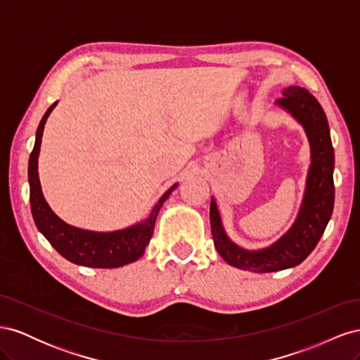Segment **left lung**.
<instances>
[{
	"label": "left lung",
	"instance_id": "1",
	"mask_svg": "<svg viewBox=\"0 0 360 360\" xmlns=\"http://www.w3.org/2000/svg\"><path fill=\"white\" fill-rule=\"evenodd\" d=\"M276 105L303 126L311 146V167L300 212L290 230L274 245L248 250L233 243L224 231L216 201L210 202V225L216 250L237 269L267 274L300 264L317 246L333 212L335 153L326 114L319 101L302 86H288Z\"/></svg>",
	"mask_w": 360,
	"mask_h": 360
}]
</instances>
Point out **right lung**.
I'll list each match as a JSON object with an SVG mask.
<instances>
[{
    "label": "right lung",
    "instance_id": "add662e5",
    "mask_svg": "<svg viewBox=\"0 0 360 360\" xmlns=\"http://www.w3.org/2000/svg\"><path fill=\"white\" fill-rule=\"evenodd\" d=\"M56 105L57 102L52 103L40 120L36 132L34 148L31 151L28 162L30 204L37 230L46 237V240L56 248L57 252L69 259L70 263L96 269H115L134 263L139 257H143L147 245L150 243V238L153 236L156 217L160 207L167 201L171 192L177 188V184H174L172 188L162 195L146 221L124 228V230L97 233L81 230V228L72 226L61 221L51 210L45 197H43L37 171L43 129H45L46 120Z\"/></svg>",
    "mask_w": 360,
    "mask_h": 360
}]
</instances>
